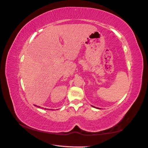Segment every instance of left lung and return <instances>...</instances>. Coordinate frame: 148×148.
Instances as JSON below:
<instances>
[{"label": "left lung", "mask_w": 148, "mask_h": 148, "mask_svg": "<svg viewBox=\"0 0 148 148\" xmlns=\"http://www.w3.org/2000/svg\"><path fill=\"white\" fill-rule=\"evenodd\" d=\"M92 107H94V108H96V107H94V106H92ZM97 109H99V108H97Z\"/></svg>", "instance_id": "1"}]
</instances>
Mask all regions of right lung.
<instances>
[{"label": "right lung", "instance_id": "add662e5", "mask_svg": "<svg viewBox=\"0 0 148 148\" xmlns=\"http://www.w3.org/2000/svg\"><path fill=\"white\" fill-rule=\"evenodd\" d=\"M34 106H37V107H38V108H40V106H36V105H34ZM42 108L43 109V108ZM44 109H46V108H44ZM48 110H50V109H48ZM51 110H52V109H51Z\"/></svg>", "mask_w": 148, "mask_h": 148}]
</instances>
